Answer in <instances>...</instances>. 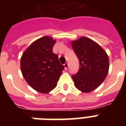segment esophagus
<instances>
[{"label":"esophagus","mask_w":126,"mask_h":126,"mask_svg":"<svg viewBox=\"0 0 126 126\" xmlns=\"http://www.w3.org/2000/svg\"><path fill=\"white\" fill-rule=\"evenodd\" d=\"M68 67H69V63H66L64 64V67H65V69H68Z\"/></svg>","instance_id":"obj_1"}]
</instances>
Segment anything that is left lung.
<instances>
[{"label":"left lung","mask_w":126,"mask_h":126,"mask_svg":"<svg viewBox=\"0 0 126 126\" xmlns=\"http://www.w3.org/2000/svg\"><path fill=\"white\" fill-rule=\"evenodd\" d=\"M71 46L79 60V71L72 76L74 85L82 93H90L103 83L108 74V55L99 44L84 36L71 42Z\"/></svg>","instance_id":"obj_1"}]
</instances>
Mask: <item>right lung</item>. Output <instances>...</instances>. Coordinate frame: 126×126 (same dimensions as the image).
I'll return each mask as SVG.
<instances>
[{
	"label": "right lung",
	"instance_id": "1",
	"mask_svg": "<svg viewBox=\"0 0 126 126\" xmlns=\"http://www.w3.org/2000/svg\"><path fill=\"white\" fill-rule=\"evenodd\" d=\"M55 42L50 36L42 37L32 43L21 57L24 79L38 93L47 94L53 90L64 69L58 55L52 52Z\"/></svg>",
	"mask_w": 126,
	"mask_h": 126
}]
</instances>
